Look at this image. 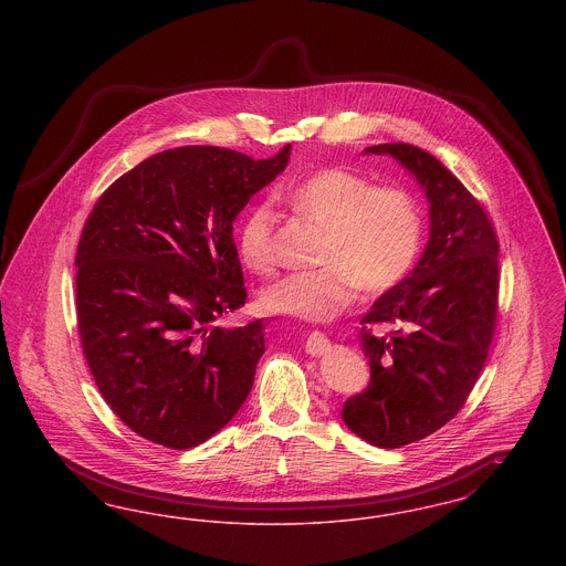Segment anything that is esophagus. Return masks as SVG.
Returning <instances> with one entry per match:
<instances>
[{
    "mask_svg": "<svg viewBox=\"0 0 566 566\" xmlns=\"http://www.w3.org/2000/svg\"><path fill=\"white\" fill-rule=\"evenodd\" d=\"M305 352H307L310 356H324V354L331 352V342L324 337L323 333L316 331V333H312V335L307 337Z\"/></svg>",
    "mask_w": 566,
    "mask_h": 566,
    "instance_id": "obj_1",
    "label": "esophagus"
}]
</instances>
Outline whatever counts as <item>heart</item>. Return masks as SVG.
<instances>
[{"mask_svg":"<svg viewBox=\"0 0 566 566\" xmlns=\"http://www.w3.org/2000/svg\"><path fill=\"white\" fill-rule=\"evenodd\" d=\"M295 214L324 229L321 270L298 271L261 296L265 310L305 323L337 318L363 289L381 295L401 284L422 248V214L411 192L379 187L346 167H326L282 192ZM238 250L256 273L277 268L275 214L252 208L242 220Z\"/></svg>","mask_w":566,"mask_h":566,"instance_id":"b5f03b06","label":"heart"}]
</instances>
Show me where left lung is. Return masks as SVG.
Here are the masks:
<instances>
[{
	"label": "left lung",
	"instance_id": "8db88e82",
	"mask_svg": "<svg viewBox=\"0 0 566 566\" xmlns=\"http://www.w3.org/2000/svg\"><path fill=\"white\" fill-rule=\"evenodd\" d=\"M365 153L401 161L431 203L422 259L360 321L371 381L342 409L352 432L392 450L448 424L482 374L499 312V240L484 206L431 153L403 142Z\"/></svg>",
	"mask_w": 566,
	"mask_h": 566
}]
</instances>
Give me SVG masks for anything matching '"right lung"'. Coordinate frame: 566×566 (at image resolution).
Instances as JSON below:
<instances>
[{
    "instance_id": "add662e5",
    "label": "right lung",
    "mask_w": 566,
    "mask_h": 566,
    "mask_svg": "<svg viewBox=\"0 0 566 566\" xmlns=\"http://www.w3.org/2000/svg\"><path fill=\"white\" fill-rule=\"evenodd\" d=\"M220 146L169 148L112 182L82 227V350L109 409L139 437L189 450L250 395L263 321L222 328L245 303L233 220L284 171Z\"/></svg>"
}]
</instances>
